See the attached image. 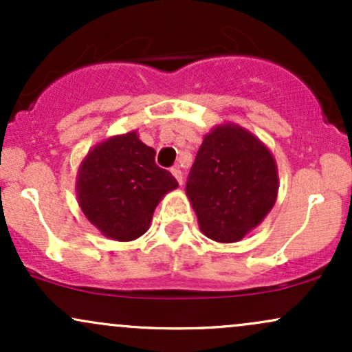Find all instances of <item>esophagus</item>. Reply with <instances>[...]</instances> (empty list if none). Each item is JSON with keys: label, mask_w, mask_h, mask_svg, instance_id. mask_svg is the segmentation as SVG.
Listing matches in <instances>:
<instances>
[{"label": "esophagus", "mask_w": 352, "mask_h": 352, "mask_svg": "<svg viewBox=\"0 0 352 352\" xmlns=\"http://www.w3.org/2000/svg\"><path fill=\"white\" fill-rule=\"evenodd\" d=\"M172 175L173 177H175V179H177V182H179V184L182 185V184H184V175H182V172H180V168L179 167H173L172 168Z\"/></svg>", "instance_id": "esophagus-1"}]
</instances>
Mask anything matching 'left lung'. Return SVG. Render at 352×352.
<instances>
[{"label": "left lung", "instance_id": "1", "mask_svg": "<svg viewBox=\"0 0 352 352\" xmlns=\"http://www.w3.org/2000/svg\"><path fill=\"white\" fill-rule=\"evenodd\" d=\"M185 192L205 236L235 243L263 221L278 195V168L268 147L235 124L205 135Z\"/></svg>", "mask_w": 352, "mask_h": 352}]
</instances>
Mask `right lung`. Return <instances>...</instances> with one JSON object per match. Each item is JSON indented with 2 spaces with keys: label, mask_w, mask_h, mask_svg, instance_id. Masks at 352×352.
Masks as SVG:
<instances>
[{
  "label": "right lung",
  "mask_w": 352,
  "mask_h": 352,
  "mask_svg": "<svg viewBox=\"0 0 352 352\" xmlns=\"http://www.w3.org/2000/svg\"><path fill=\"white\" fill-rule=\"evenodd\" d=\"M177 187L175 177L155 164V151L135 131L96 145L78 173L80 210L102 235L117 241L144 235L159 201Z\"/></svg>",
  "instance_id": "obj_1"
}]
</instances>
